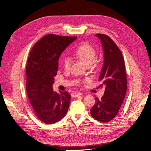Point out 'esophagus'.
Masks as SVG:
<instances>
[{
	"label": "esophagus",
	"instance_id": "esophagus-1",
	"mask_svg": "<svg viewBox=\"0 0 151 151\" xmlns=\"http://www.w3.org/2000/svg\"><path fill=\"white\" fill-rule=\"evenodd\" d=\"M82 95L81 92H77V91H75V92L72 93V96L73 98H76V97H78L79 96Z\"/></svg>",
	"mask_w": 151,
	"mask_h": 151
}]
</instances>
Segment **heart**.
Returning <instances> with one entry per match:
<instances>
[{
	"label": "heart",
	"mask_w": 151,
	"mask_h": 151,
	"mask_svg": "<svg viewBox=\"0 0 151 151\" xmlns=\"http://www.w3.org/2000/svg\"><path fill=\"white\" fill-rule=\"evenodd\" d=\"M74 56L81 60L86 66H90L94 62L97 57L95 49L89 44H84L75 50ZM70 60L68 58L63 59V67L67 69L70 66Z\"/></svg>",
	"instance_id": "b5f03b06"
}]
</instances>
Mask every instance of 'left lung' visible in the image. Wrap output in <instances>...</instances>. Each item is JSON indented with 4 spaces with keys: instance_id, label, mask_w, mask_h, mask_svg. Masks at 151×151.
<instances>
[{
    "instance_id": "1",
    "label": "left lung",
    "mask_w": 151,
    "mask_h": 151,
    "mask_svg": "<svg viewBox=\"0 0 151 151\" xmlns=\"http://www.w3.org/2000/svg\"><path fill=\"white\" fill-rule=\"evenodd\" d=\"M101 41L104 62L99 81L104 87L102 98H95L96 103L91 109V115L101 122L113 120L118 114L127 92V74L122 52L108 36L96 34Z\"/></svg>"
}]
</instances>
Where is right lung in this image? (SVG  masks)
<instances>
[{"mask_svg":"<svg viewBox=\"0 0 151 151\" xmlns=\"http://www.w3.org/2000/svg\"><path fill=\"white\" fill-rule=\"evenodd\" d=\"M76 36L47 35L36 42L26 65V91L36 116L47 124L62 120L67 113L71 95L67 91H53L58 59Z\"/></svg>","mask_w":151,"mask_h":151,"instance_id":"add662e5","label":"right lung"}]
</instances>
